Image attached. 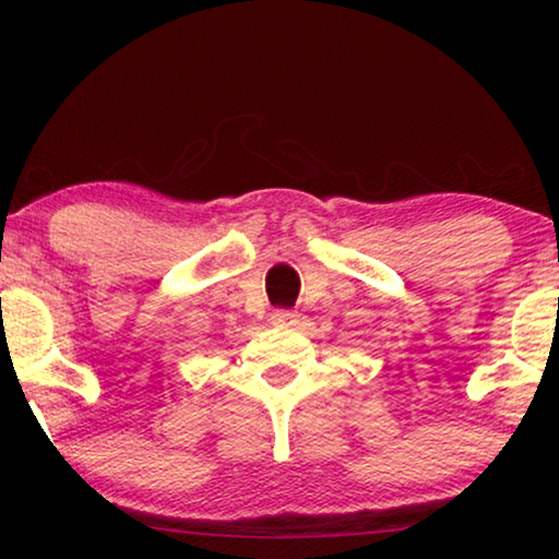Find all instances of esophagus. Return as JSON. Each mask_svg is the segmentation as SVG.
<instances>
[{"mask_svg":"<svg viewBox=\"0 0 559 559\" xmlns=\"http://www.w3.org/2000/svg\"><path fill=\"white\" fill-rule=\"evenodd\" d=\"M272 325H277V328H295L297 325V316H295V312H289V310H277L272 316Z\"/></svg>","mask_w":559,"mask_h":559,"instance_id":"obj_1","label":"esophagus"}]
</instances>
